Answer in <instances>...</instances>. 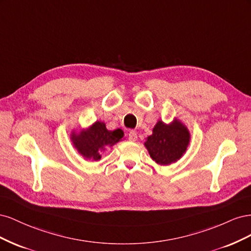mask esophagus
I'll list each match as a JSON object with an SVG mask.
<instances>
[{"label":"esophagus","mask_w":251,"mask_h":251,"mask_svg":"<svg viewBox=\"0 0 251 251\" xmlns=\"http://www.w3.org/2000/svg\"><path fill=\"white\" fill-rule=\"evenodd\" d=\"M127 138H128V140H131V141H135L136 139H137V133H136L135 131H130V132H128Z\"/></svg>","instance_id":"1"}]
</instances>
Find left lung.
<instances>
[{
    "mask_svg": "<svg viewBox=\"0 0 251 251\" xmlns=\"http://www.w3.org/2000/svg\"><path fill=\"white\" fill-rule=\"evenodd\" d=\"M189 142V133L180 121L171 125L158 121L153 134L144 143L153 160L161 165L176 162L185 153Z\"/></svg>",
    "mask_w": 251,
    "mask_h": 251,
    "instance_id": "obj_1",
    "label": "left lung"
}]
</instances>
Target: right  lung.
<instances>
[{"label":"right lung","instance_id":"add662e5","mask_svg":"<svg viewBox=\"0 0 251 251\" xmlns=\"http://www.w3.org/2000/svg\"><path fill=\"white\" fill-rule=\"evenodd\" d=\"M124 137L121 130L108 131L105 125L100 121L96 123L79 134H72V141L79 153L87 159L100 160V151L104 147H112Z\"/></svg>","mask_w":251,"mask_h":251}]
</instances>
